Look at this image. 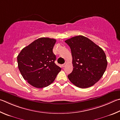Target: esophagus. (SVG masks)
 Returning <instances> with one entry per match:
<instances>
[{
	"label": "esophagus",
	"mask_w": 120,
	"mask_h": 120,
	"mask_svg": "<svg viewBox=\"0 0 120 120\" xmlns=\"http://www.w3.org/2000/svg\"><path fill=\"white\" fill-rule=\"evenodd\" d=\"M66 64V63H64V64H62V66L63 67V68H64V67H65V66Z\"/></svg>",
	"instance_id": "1"
}]
</instances>
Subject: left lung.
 Returning <instances> with one entry per match:
<instances>
[{"label": "left lung", "mask_w": 120, "mask_h": 120, "mask_svg": "<svg viewBox=\"0 0 120 120\" xmlns=\"http://www.w3.org/2000/svg\"><path fill=\"white\" fill-rule=\"evenodd\" d=\"M72 56L73 70L68 78L77 87L85 89L98 82L106 70L108 62L101 48L82 35L66 40Z\"/></svg>", "instance_id": "left-lung-1"}]
</instances>
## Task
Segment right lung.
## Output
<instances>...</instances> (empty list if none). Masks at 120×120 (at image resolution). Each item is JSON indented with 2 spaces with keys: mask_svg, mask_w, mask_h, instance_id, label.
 <instances>
[{
  "mask_svg": "<svg viewBox=\"0 0 120 120\" xmlns=\"http://www.w3.org/2000/svg\"><path fill=\"white\" fill-rule=\"evenodd\" d=\"M56 40L39 38L21 50L17 56L19 70L27 82L36 88H43L54 81L61 68L55 63L53 52Z\"/></svg>",
  "mask_w": 120,
  "mask_h": 120,
  "instance_id": "right-lung-1",
  "label": "right lung"
}]
</instances>
